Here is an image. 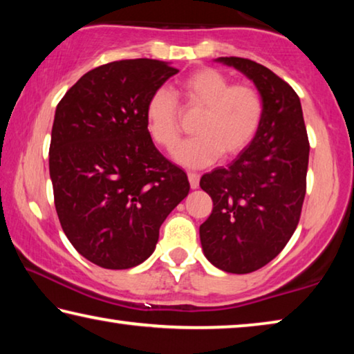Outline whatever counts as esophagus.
<instances>
[{"mask_svg":"<svg viewBox=\"0 0 354 354\" xmlns=\"http://www.w3.org/2000/svg\"><path fill=\"white\" fill-rule=\"evenodd\" d=\"M187 178H189V183H190L192 189L198 187V185H200V175H198V173H189Z\"/></svg>","mask_w":354,"mask_h":354,"instance_id":"34e87169","label":"esophagus"}]
</instances>
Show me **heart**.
Here are the masks:
<instances>
[{"label": "heart", "instance_id": "obj_1", "mask_svg": "<svg viewBox=\"0 0 354 354\" xmlns=\"http://www.w3.org/2000/svg\"><path fill=\"white\" fill-rule=\"evenodd\" d=\"M178 93L187 109H201L196 118L195 137L175 151V159L189 169L211 165L223 154L236 158L247 149L259 133L263 120V100L254 86L231 84L220 70L200 67L178 81ZM147 129L156 145L170 151L181 137L178 101L160 87L145 107Z\"/></svg>", "mask_w": 354, "mask_h": 354}]
</instances>
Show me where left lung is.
<instances>
[{
	"label": "left lung",
	"instance_id": "obj_1",
	"mask_svg": "<svg viewBox=\"0 0 354 354\" xmlns=\"http://www.w3.org/2000/svg\"><path fill=\"white\" fill-rule=\"evenodd\" d=\"M254 82L263 120L253 143L223 169L201 176L214 201L200 226L207 261L227 273H251L274 259L297 230L306 195L309 140L295 91L263 65L218 57Z\"/></svg>",
	"mask_w": 354,
	"mask_h": 354
}]
</instances>
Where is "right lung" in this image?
<instances>
[{
    "instance_id": "obj_1",
    "label": "right lung",
    "mask_w": 354,
    "mask_h": 354,
    "mask_svg": "<svg viewBox=\"0 0 354 354\" xmlns=\"http://www.w3.org/2000/svg\"><path fill=\"white\" fill-rule=\"evenodd\" d=\"M179 70L127 59L87 71L56 107L50 176L59 221L77 253L124 270L156 248L159 227L189 194L184 170L147 129L154 91Z\"/></svg>"
}]
</instances>
